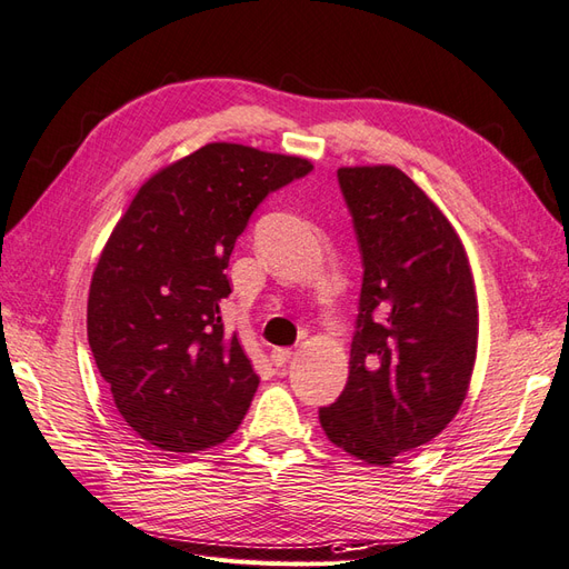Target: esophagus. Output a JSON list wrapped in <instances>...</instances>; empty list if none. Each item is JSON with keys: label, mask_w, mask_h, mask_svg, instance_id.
I'll return each mask as SVG.
<instances>
[{"label": "esophagus", "mask_w": 569, "mask_h": 569, "mask_svg": "<svg viewBox=\"0 0 569 569\" xmlns=\"http://www.w3.org/2000/svg\"><path fill=\"white\" fill-rule=\"evenodd\" d=\"M292 355H295L292 348H272L270 359H272L274 367H284V365L289 362V357H292Z\"/></svg>", "instance_id": "obj_1"}]
</instances>
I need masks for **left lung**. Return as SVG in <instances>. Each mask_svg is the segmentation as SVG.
<instances>
[{"label":"left lung","mask_w":569,"mask_h":569,"mask_svg":"<svg viewBox=\"0 0 569 569\" xmlns=\"http://www.w3.org/2000/svg\"><path fill=\"white\" fill-rule=\"evenodd\" d=\"M362 253L350 377L318 410L332 445L369 466L432 441L459 412L478 352V297L459 233L396 166H342Z\"/></svg>","instance_id":"left-lung-1"}]
</instances>
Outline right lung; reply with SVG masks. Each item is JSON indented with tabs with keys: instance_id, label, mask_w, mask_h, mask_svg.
<instances>
[{
	"instance_id": "obj_1",
	"label": "right lung",
	"mask_w": 569,
	"mask_h": 569,
	"mask_svg": "<svg viewBox=\"0 0 569 569\" xmlns=\"http://www.w3.org/2000/svg\"><path fill=\"white\" fill-rule=\"evenodd\" d=\"M311 161L212 142L137 190L91 277L87 332L116 408L147 445L196 453L237 432L258 373L219 303L229 256L268 192Z\"/></svg>"
}]
</instances>
